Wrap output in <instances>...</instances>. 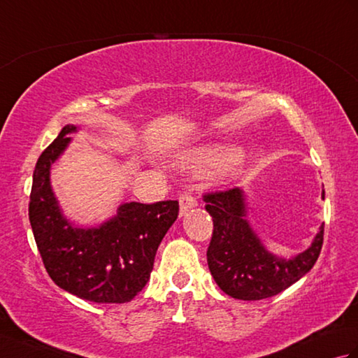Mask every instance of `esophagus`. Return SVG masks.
Wrapping results in <instances>:
<instances>
[{
    "instance_id": "1",
    "label": "esophagus",
    "mask_w": 358,
    "mask_h": 358,
    "mask_svg": "<svg viewBox=\"0 0 358 358\" xmlns=\"http://www.w3.org/2000/svg\"><path fill=\"white\" fill-rule=\"evenodd\" d=\"M178 201H180V215H185L186 212H189L191 209L199 206V203H196L195 196L191 195L189 192H183V194H181Z\"/></svg>"
}]
</instances>
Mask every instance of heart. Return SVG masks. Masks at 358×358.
I'll use <instances>...</instances> for the list:
<instances>
[{
	"label": "heart",
	"instance_id": "heart-1",
	"mask_svg": "<svg viewBox=\"0 0 358 358\" xmlns=\"http://www.w3.org/2000/svg\"><path fill=\"white\" fill-rule=\"evenodd\" d=\"M238 150L235 148H215L196 150L195 154L187 158L186 164L196 172L227 169L234 171L237 166Z\"/></svg>",
	"mask_w": 358,
	"mask_h": 358
}]
</instances>
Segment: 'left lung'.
<instances>
[{
    "label": "left lung",
    "mask_w": 358,
    "mask_h": 358,
    "mask_svg": "<svg viewBox=\"0 0 358 358\" xmlns=\"http://www.w3.org/2000/svg\"><path fill=\"white\" fill-rule=\"evenodd\" d=\"M322 196L324 199V191ZM203 200L214 222L208 248L209 271L220 289L232 299L250 301L277 295L313 269L320 255L323 224L306 250L283 258L269 252L249 224L243 189L204 194Z\"/></svg>",
    "instance_id": "obj_1"
}]
</instances>
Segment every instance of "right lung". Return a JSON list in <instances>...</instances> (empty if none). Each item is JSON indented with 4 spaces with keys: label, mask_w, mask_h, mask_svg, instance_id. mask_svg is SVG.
Instances as JSON below:
<instances>
[{
    "label": "right lung",
    "mask_w": 358,
    "mask_h": 358,
    "mask_svg": "<svg viewBox=\"0 0 358 358\" xmlns=\"http://www.w3.org/2000/svg\"><path fill=\"white\" fill-rule=\"evenodd\" d=\"M67 124L44 149L34 171L29 220L44 268L53 283L94 303L131 301L146 286L157 249L178 217V201L124 203L96 227L67 220L50 186V167L69 146Z\"/></svg>",
    "instance_id": "add662e5"
}]
</instances>
